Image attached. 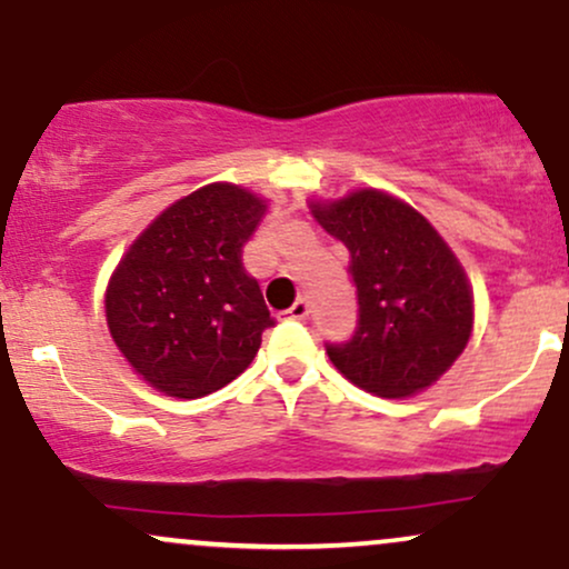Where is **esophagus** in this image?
I'll list each match as a JSON object with an SVG mask.
<instances>
[{
    "label": "esophagus",
    "mask_w": 569,
    "mask_h": 569,
    "mask_svg": "<svg viewBox=\"0 0 569 569\" xmlns=\"http://www.w3.org/2000/svg\"><path fill=\"white\" fill-rule=\"evenodd\" d=\"M286 318H289V321H305L307 316H310V299H297V302H293L289 310L283 312Z\"/></svg>",
    "instance_id": "34e87169"
}]
</instances>
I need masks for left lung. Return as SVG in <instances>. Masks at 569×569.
Returning a JSON list of instances; mask_svg holds the SVG:
<instances>
[{
    "mask_svg": "<svg viewBox=\"0 0 569 569\" xmlns=\"http://www.w3.org/2000/svg\"><path fill=\"white\" fill-rule=\"evenodd\" d=\"M312 217L348 248L358 293L352 337L326 342L331 363L382 398L426 390L473 329L471 286L455 253L415 208L377 189L318 202Z\"/></svg>",
    "mask_w": 569,
    "mask_h": 569,
    "instance_id": "8db88e82",
    "label": "left lung"
}]
</instances>
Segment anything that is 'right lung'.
Returning a JSON list of instances; mask_svg holds the SVG:
<instances>
[{
	"label": "right lung",
	"instance_id": "right-lung-1",
	"mask_svg": "<svg viewBox=\"0 0 569 569\" xmlns=\"http://www.w3.org/2000/svg\"><path fill=\"white\" fill-rule=\"evenodd\" d=\"M267 211L234 184L173 202L139 234L107 289V323L152 388L200 398L243 375L276 326L243 267V246Z\"/></svg>",
	"mask_w": 569,
	"mask_h": 569
}]
</instances>
